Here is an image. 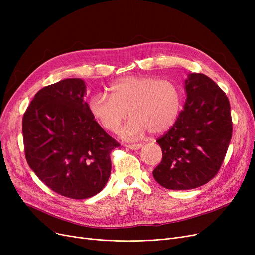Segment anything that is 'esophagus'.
I'll use <instances>...</instances> for the list:
<instances>
[{
    "label": "esophagus",
    "mask_w": 255,
    "mask_h": 255,
    "mask_svg": "<svg viewBox=\"0 0 255 255\" xmlns=\"http://www.w3.org/2000/svg\"><path fill=\"white\" fill-rule=\"evenodd\" d=\"M125 146H126V148L130 149V150H138V149H140V148H141L142 144H141V143H134V144H125Z\"/></svg>",
    "instance_id": "esophagus-1"
}]
</instances>
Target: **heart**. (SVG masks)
Instances as JSON below:
<instances>
[{
    "instance_id": "1",
    "label": "heart",
    "mask_w": 255,
    "mask_h": 255,
    "mask_svg": "<svg viewBox=\"0 0 255 255\" xmlns=\"http://www.w3.org/2000/svg\"><path fill=\"white\" fill-rule=\"evenodd\" d=\"M110 96L96 93L89 99L88 107L93 119L105 130L115 132L129 116L132 119L120 130V135L132 140L149 131L161 134L168 131L179 118L182 92L169 79L146 75L120 78L110 88Z\"/></svg>"
}]
</instances>
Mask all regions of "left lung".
I'll return each instance as SVG.
<instances>
[{
  "label": "left lung",
  "instance_id": "left-lung-1",
  "mask_svg": "<svg viewBox=\"0 0 255 255\" xmlns=\"http://www.w3.org/2000/svg\"><path fill=\"white\" fill-rule=\"evenodd\" d=\"M185 89L184 110L157 139L162 160L153 176L171 190L194 189L215 177L233 133L230 101L216 83L203 73H191Z\"/></svg>",
  "mask_w": 255,
  "mask_h": 255
}]
</instances>
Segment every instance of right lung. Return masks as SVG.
<instances>
[{
  "instance_id": "add662e5",
  "label": "right lung",
  "mask_w": 255,
  "mask_h": 255,
  "mask_svg": "<svg viewBox=\"0 0 255 255\" xmlns=\"http://www.w3.org/2000/svg\"><path fill=\"white\" fill-rule=\"evenodd\" d=\"M86 85L67 78L37 92L22 118L28 164L48 188L72 199L99 193L111 176L120 143L93 119Z\"/></svg>"
}]
</instances>
